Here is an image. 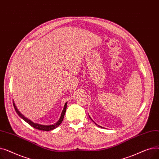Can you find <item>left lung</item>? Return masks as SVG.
I'll list each match as a JSON object with an SVG mask.
<instances>
[{
    "label": "left lung",
    "mask_w": 159,
    "mask_h": 159,
    "mask_svg": "<svg viewBox=\"0 0 159 159\" xmlns=\"http://www.w3.org/2000/svg\"><path fill=\"white\" fill-rule=\"evenodd\" d=\"M89 119H91V120H92V121H93V122H94V121H93V120H92V119H91V117H90V116H89ZM94 123H95V124H96V125H97V126H98V127H100V128H102V126H99V125H98V124H96V123H95V122H94Z\"/></svg>",
    "instance_id": "obj_1"
}]
</instances>
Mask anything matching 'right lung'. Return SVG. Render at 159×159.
<instances>
[{
    "label": "right lung",
    "mask_w": 159,
    "mask_h": 159,
    "mask_svg": "<svg viewBox=\"0 0 159 159\" xmlns=\"http://www.w3.org/2000/svg\"><path fill=\"white\" fill-rule=\"evenodd\" d=\"M67 103L68 102H66L65 104H64V108L62 110V111L61 113V117L59 119V120H58L56 123H55L54 124H52V125H42V124H38V123H35L32 122L31 120H30V119H28V118H26V116H24L19 110L17 108H16L15 104V102L14 101H13V106H14V108L16 112V113H17L19 115V116H20V118H22L24 121H26L28 124H29L30 126H31L32 127H33L35 129H39V130H43V131H50V130H53L54 129H55L56 128H57L59 125L62 123V120H63V119H64V115H65V113H66V107H67Z\"/></svg>",
    "instance_id": "right-lung-1"
}]
</instances>
